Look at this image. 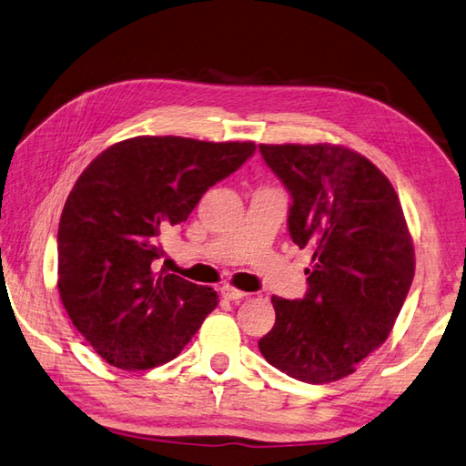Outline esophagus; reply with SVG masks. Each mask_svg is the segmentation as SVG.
I'll use <instances>...</instances> for the list:
<instances>
[{
	"label": "esophagus",
	"mask_w": 466,
	"mask_h": 466,
	"mask_svg": "<svg viewBox=\"0 0 466 466\" xmlns=\"http://www.w3.org/2000/svg\"><path fill=\"white\" fill-rule=\"evenodd\" d=\"M221 294H223V299H227V300H241V299L247 297V292H243L239 289H233V287H223Z\"/></svg>",
	"instance_id": "1"
}]
</instances>
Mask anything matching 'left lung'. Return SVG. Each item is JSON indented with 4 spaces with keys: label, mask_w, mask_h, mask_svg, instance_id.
Wrapping results in <instances>:
<instances>
[{
    "label": "left lung",
    "mask_w": 466,
    "mask_h": 466,
    "mask_svg": "<svg viewBox=\"0 0 466 466\" xmlns=\"http://www.w3.org/2000/svg\"><path fill=\"white\" fill-rule=\"evenodd\" d=\"M258 152L290 196V239L314 263L302 299H270L277 320L258 350L299 381L342 380L385 342L411 287L400 198L368 157L342 146L258 144Z\"/></svg>",
    "instance_id": "8db88e82"
}]
</instances>
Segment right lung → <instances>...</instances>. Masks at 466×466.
I'll list each match as a JSON object with an SVG mask.
<instances>
[{
    "instance_id": "right-lung-1",
    "label": "right lung",
    "mask_w": 466,
    "mask_h": 466,
    "mask_svg": "<svg viewBox=\"0 0 466 466\" xmlns=\"http://www.w3.org/2000/svg\"><path fill=\"white\" fill-rule=\"evenodd\" d=\"M253 154V142L138 136L110 146L76 179L56 233L59 294L110 366L174 360L218 306L213 289L157 272L160 237Z\"/></svg>"
}]
</instances>
